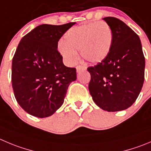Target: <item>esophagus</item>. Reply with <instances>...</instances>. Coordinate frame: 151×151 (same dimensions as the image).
<instances>
[{"label": "esophagus", "mask_w": 151, "mask_h": 151, "mask_svg": "<svg viewBox=\"0 0 151 151\" xmlns=\"http://www.w3.org/2000/svg\"><path fill=\"white\" fill-rule=\"evenodd\" d=\"M86 70V67H83V66H78L76 67V71L77 73H80V72H82Z\"/></svg>", "instance_id": "obj_1"}]
</instances>
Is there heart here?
I'll return each mask as SVG.
<instances>
[{"label": "heart", "mask_w": 151, "mask_h": 151, "mask_svg": "<svg viewBox=\"0 0 151 151\" xmlns=\"http://www.w3.org/2000/svg\"><path fill=\"white\" fill-rule=\"evenodd\" d=\"M65 41L58 44V51L65 63L73 65L79 51L84 60L90 64L104 61L111 50L113 32L104 21L93 22L70 28L64 35Z\"/></svg>", "instance_id": "b5f03b06"}]
</instances>
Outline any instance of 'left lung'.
Instances as JSON below:
<instances>
[{"label": "left lung", "instance_id": "left-lung-1", "mask_svg": "<svg viewBox=\"0 0 151 151\" xmlns=\"http://www.w3.org/2000/svg\"><path fill=\"white\" fill-rule=\"evenodd\" d=\"M103 20L113 32V45L104 61L87 68L91 76L89 90L100 108L121 111L130 107L141 92L145 59L140 38L132 29L113 17Z\"/></svg>", "mask_w": 151, "mask_h": 151}]
</instances>
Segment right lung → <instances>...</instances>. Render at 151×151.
I'll list each match as a JSON object with an SVG mask.
<instances>
[{
	"mask_svg": "<svg viewBox=\"0 0 151 151\" xmlns=\"http://www.w3.org/2000/svg\"><path fill=\"white\" fill-rule=\"evenodd\" d=\"M75 22L41 24L21 38L12 64V84L19 105L32 116H52L64 103L76 68L67 67L58 51L60 38Z\"/></svg>",
	"mask_w": 151,
	"mask_h": 151,
	"instance_id": "add662e5",
	"label": "right lung"
}]
</instances>
